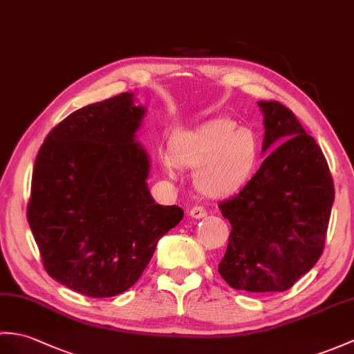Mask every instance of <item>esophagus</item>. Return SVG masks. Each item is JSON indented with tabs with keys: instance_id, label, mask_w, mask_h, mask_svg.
I'll use <instances>...</instances> for the list:
<instances>
[{
	"instance_id": "obj_1",
	"label": "esophagus",
	"mask_w": 354,
	"mask_h": 354,
	"mask_svg": "<svg viewBox=\"0 0 354 354\" xmlns=\"http://www.w3.org/2000/svg\"><path fill=\"white\" fill-rule=\"evenodd\" d=\"M188 214H190L193 218H203V217H207L208 211L205 209L203 207H193Z\"/></svg>"
}]
</instances>
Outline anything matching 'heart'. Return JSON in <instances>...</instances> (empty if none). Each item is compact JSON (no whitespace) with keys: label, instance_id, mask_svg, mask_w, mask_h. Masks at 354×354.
I'll list each match as a JSON object with an SVG mask.
<instances>
[{"label":"heart","instance_id":"1","mask_svg":"<svg viewBox=\"0 0 354 354\" xmlns=\"http://www.w3.org/2000/svg\"><path fill=\"white\" fill-rule=\"evenodd\" d=\"M258 155V138L250 129L220 118L176 133L170 140L169 152L161 153V162L169 178L176 176L178 167L196 169L197 190L205 196L221 197L248 184Z\"/></svg>","mask_w":354,"mask_h":354}]
</instances>
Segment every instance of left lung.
<instances>
[{
  "mask_svg": "<svg viewBox=\"0 0 354 354\" xmlns=\"http://www.w3.org/2000/svg\"><path fill=\"white\" fill-rule=\"evenodd\" d=\"M258 105L262 152L275 149L240 193L218 203L232 226L218 273L235 290L282 292L322 257L335 185L322 147L288 106Z\"/></svg>",
  "mask_w": 354,
  "mask_h": 354,
  "instance_id": "1",
  "label": "left lung"
}]
</instances>
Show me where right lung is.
Wrapping results in <instances>:
<instances>
[{
	"label": "right lung",
	"instance_id": "add662e5",
	"mask_svg": "<svg viewBox=\"0 0 354 354\" xmlns=\"http://www.w3.org/2000/svg\"><path fill=\"white\" fill-rule=\"evenodd\" d=\"M143 116L133 93L83 106L49 131L35 161L27 218L44 267L87 297L131 288L184 217L147 188L149 157L134 140Z\"/></svg>",
	"mask_w": 354,
	"mask_h": 354
}]
</instances>
